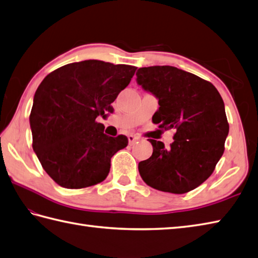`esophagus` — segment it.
Masks as SVG:
<instances>
[{
    "label": "esophagus",
    "instance_id": "34e87169",
    "mask_svg": "<svg viewBox=\"0 0 258 258\" xmlns=\"http://www.w3.org/2000/svg\"><path fill=\"white\" fill-rule=\"evenodd\" d=\"M139 140V138L138 136H135V135H130L128 136V143H130V145H133L136 141Z\"/></svg>",
    "mask_w": 258,
    "mask_h": 258
}]
</instances>
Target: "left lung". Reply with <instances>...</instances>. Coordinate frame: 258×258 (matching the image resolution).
Masks as SVG:
<instances>
[{
    "mask_svg": "<svg viewBox=\"0 0 258 258\" xmlns=\"http://www.w3.org/2000/svg\"><path fill=\"white\" fill-rule=\"evenodd\" d=\"M136 76L158 100L153 122L175 130L168 149L149 140L153 154L139 163L141 177L155 189L187 193L211 176L224 153L229 125L223 98L210 82L168 65L141 68Z\"/></svg>",
    "mask_w": 258,
    "mask_h": 258,
    "instance_id": "left-lung-1",
    "label": "left lung"
}]
</instances>
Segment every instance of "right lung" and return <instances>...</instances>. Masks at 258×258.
<instances>
[{"label":"right lung","instance_id":"add662e5","mask_svg":"<svg viewBox=\"0 0 258 258\" xmlns=\"http://www.w3.org/2000/svg\"><path fill=\"white\" fill-rule=\"evenodd\" d=\"M136 68L87 59L48 74L37 87L30 115L33 150L54 182L78 189L101 183L111 158L127 146L125 135L104 133L98 116L130 84Z\"/></svg>","mask_w":258,"mask_h":258}]
</instances>
